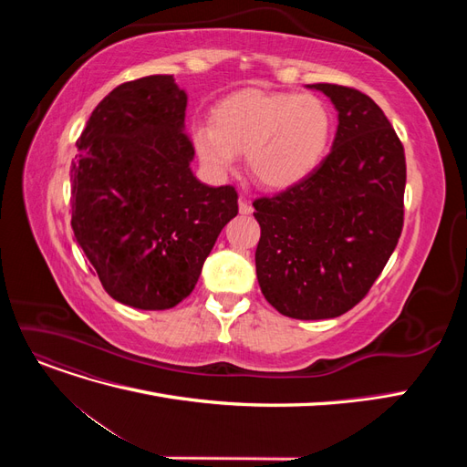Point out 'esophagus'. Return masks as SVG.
Here are the masks:
<instances>
[{"mask_svg":"<svg viewBox=\"0 0 467 467\" xmlns=\"http://www.w3.org/2000/svg\"><path fill=\"white\" fill-rule=\"evenodd\" d=\"M239 212H242V214H251V212H253V206H251V202H249L245 194L239 196Z\"/></svg>","mask_w":467,"mask_h":467,"instance_id":"1","label":"esophagus"}]
</instances>
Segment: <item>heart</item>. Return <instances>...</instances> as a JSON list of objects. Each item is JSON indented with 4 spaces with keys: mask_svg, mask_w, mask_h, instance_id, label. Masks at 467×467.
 <instances>
[{
    "mask_svg": "<svg viewBox=\"0 0 467 467\" xmlns=\"http://www.w3.org/2000/svg\"><path fill=\"white\" fill-rule=\"evenodd\" d=\"M333 119L309 93L239 91L191 126L192 146L212 175L232 171L245 153L249 173L268 189H286L314 171L327 151Z\"/></svg>",
    "mask_w": 467,
    "mask_h": 467,
    "instance_id": "1",
    "label": "heart"
}]
</instances>
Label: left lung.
<instances>
[{"label": "left lung", "instance_id": "obj_1", "mask_svg": "<svg viewBox=\"0 0 467 467\" xmlns=\"http://www.w3.org/2000/svg\"><path fill=\"white\" fill-rule=\"evenodd\" d=\"M338 110L331 151L312 173L253 201L261 292L282 316L329 319L366 294L403 230L405 151L368 95L314 83Z\"/></svg>", "mask_w": 467, "mask_h": 467}]
</instances>
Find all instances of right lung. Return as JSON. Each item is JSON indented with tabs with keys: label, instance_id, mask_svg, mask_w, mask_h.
Here are the masks:
<instances>
[{
	"label": "right lung",
	"instance_id": "obj_1",
	"mask_svg": "<svg viewBox=\"0 0 467 467\" xmlns=\"http://www.w3.org/2000/svg\"><path fill=\"white\" fill-rule=\"evenodd\" d=\"M185 109L173 76L122 83L91 112L69 167L83 255L110 298L138 309L185 300L239 212L235 187L192 175Z\"/></svg>",
	"mask_w": 467,
	"mask_h": 467
}]
</instances>
